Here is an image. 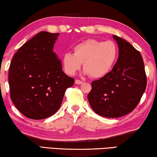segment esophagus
<instances>
[{
  "label": "esophagus",
  "mask_w": 157,
  "mask_h": 157,
  "mask_svg": "<svg viewBox=\"0 0 157 157\" xmlns=\"http://www.w3.org/2000/svg\"><path fill=\"white\" fill-rule=\"evenodd\" d=\"M75 83L77 85H81L83 83V81H81L80 80H78V79H76L75 80Z\"/></svg>",
  "instance_id": "34e87169"
}]
</instances>
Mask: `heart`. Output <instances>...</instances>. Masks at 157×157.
<instances>
[{
  "instance_id": "heart-1",
  "label": "heart",
  "mask_w": 157,
  "mask_h": 157,
  "mask_svg": "<svg viewBox=\"0 0 157 157\" xmlns=\"http://www.w3.org/2000/svg\"><path fill=\"white\" fill-rule=\"evenodd\" d=\"M74 53H66L63 56L65 72L74 75L83 63L85 74L92 78H99L107 75L117 60L118 50L112 41L89 39L74 46Z\"/></svg>"
}]
</instances>
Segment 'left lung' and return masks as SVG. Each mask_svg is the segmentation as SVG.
<instances>
[{
	"label": "left lung",
	"mask_w": 157,
	"mask_h": 157,
	"mask_svg": "<svg viewBox=\"0 0 157 157\" xmlns=\"http://www.w3.org/2000/svg\"><path fill=\"white\" fill-rule=\"evenodd\" d=\"M119 48L112 70L92 81L88 99L92 109L101 116H124L135 109L147 85L143 60L139 51L127 41L113 35Z\"/></svg>",
	"instance_id": "1"
}]
</instances>
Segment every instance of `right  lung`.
Instances as JSON below:
<instances>
[{
	"instance_id": "add662e5",
	"label": "right lung",
	"mask_w": 157,
	"mask_h": 157,
	"mask_svg": "<svg viewBox=\"0 0 157 157\" xmlns=\"http://www.w3.org/2000/svg\"><path fill=\"white\" fill-rule=\"evenodd\" d=\"M60 33L42 31L15 53L9 69L10 97L30 119L42 120L60 109L66 89L74 79L63 72L53 47Z\"/></svg>"
}]
</instances>
